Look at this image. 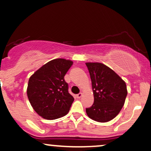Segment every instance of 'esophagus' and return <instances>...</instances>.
Listing matches in <instances>:
<instances>
[{
  "label": "esophagus",
  "instance_id": "obj_1",
  "mask_svg": "<svg viewBox=\"0 0 151 151\" xmlns=\"http://www.w3.org/2000/svg\"><path fill=\"white\" fill-rule=\"evenodd\" d=\"M81 96H82V93H81V92L78 93V94H77V98H80Z\"/></svg>",
  "mask_w": 151,
  "mask_h": 151
}]
</instances>
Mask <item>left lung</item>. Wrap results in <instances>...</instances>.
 I'll list each match as a JSON object with an SVG mask.
<instances>
[{
	"label": "left lung",
	"instance_id": "left-lung-1",
	"mask_svg": "<svg viewBox=\"0 0 151 151\" xmlns=\"http://www.w3.org/2000/svg\"><path fill=\"white\" fill-rule=\"evenodd\" d=\"M92 85L94 101L86 109L90 119L107 122L119 114L125 103L127 88L125 81L111 69L99 62L86 63Z\"/></svg>",
	"mask_w": 151,
	"mask_h": 151
}]
</instances>
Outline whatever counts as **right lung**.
Listing matches in <instances>:
<instances>
[{
    "label": "right lung",
    "mask_w": 151,
    "mask_h": 151,
    "mask_svg": "<svg viewBox=\"0 0 151 151\" xmlns=\"http://www.w3.org/2000/svg\"><path fill=\"white\" fill-rule=\"evenodd\" d=\"M72 64L65 59L51 60L29 79L27 97L34 110L44 119H58L70 111L74 99L69 93L68 84L64 77Z\"/></svg>",
    "instance_id": "obj_1"
}]
</instances>
